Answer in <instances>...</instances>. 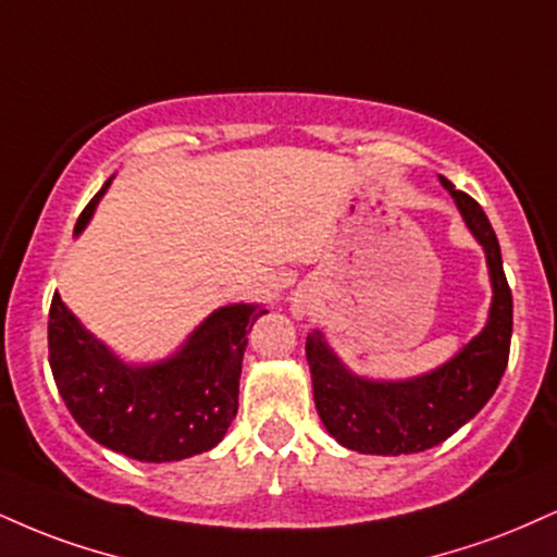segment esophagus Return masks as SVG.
I'll list each match as a JSON object with an SVG mask.
<instances>
[{"mask_svg":"<svg viewBox=\"0 0 557 557\" xmlns=\"http://www.w3.org/2000/svg\"><path fill=\"white\" fill-rule=\"evenodd\" d=\"M293 306H296V313H304V300H296Z\"/></svg>","mask_w":557,"mask_h":557,"instance_id":"1","label":"esophagus"}]
</instances>
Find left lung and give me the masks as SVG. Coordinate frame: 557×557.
I'll return each instance as SVG.
<instances>
[{"label": "left lung", "mask_w": 557, "mask_h": 557, "mask_svg": "<svg viewBox=\"0 0 557 557\" xmlns=\"http://www.w3.org/2000/svg\"><path fill=\"white\" fill-rule=\"evenodd\" d=\"M441 184L451 194L467 227L485 249L493 285L491 317L485 330L451 360L431 373L405 381L355 376L332 352L324 334H308L306 358L311 368L317 412L332 438L352 451L399 457L438 446L485 407L506 371L513 300L498 238L487 214L470 194L454 189L451 181L444 176Z\"/></svg>", "instance_id": "left-lung-1"}]
</instances>
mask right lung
I'll return each mask as SVG.
<instances>
[{
    "mask_svg": "<svg viewBox=\"0 0 557 557\" xmlns=\"http://www.w3.org/2000/svg\"><path fill=\"white\" fill-rule=\"evenodd\" d=\"M77 218L83 233L96 205ZM267 308L223 306L189 334L181 350L150 366H129L92 337L53 293L49 363L77 425L100 446L137 461H181L223 441L238 412V379L246 334Z\"/></svg>",
    "mask_w": 557,
    "mask_h": 557,
    "instance_id": "right-lung-1",
    "label": "right lung"
}]
</instances>
